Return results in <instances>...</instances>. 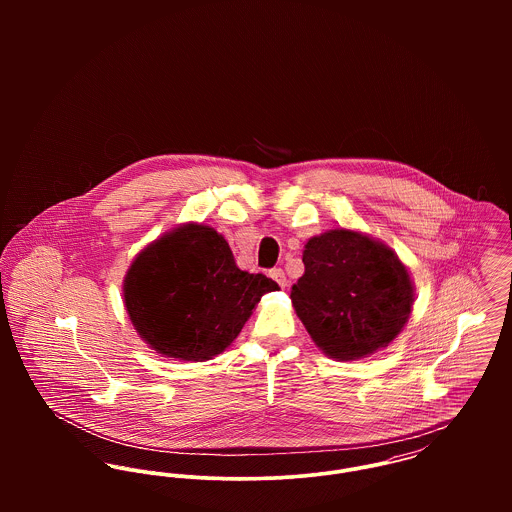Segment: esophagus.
I'll return each mask as SVG.
<instances>
[{"mask_svg": "<svg viewBox=\"0 0 512 512\" xmlns=\"http://www.w3.org/2000/svg\"><path fill=\"white\" fill-rule=\"evenodd\" d=\"M268 276H270L280 288H286V286H288V278H286V274H284L282 268H272V270L268 272Z\"/></svg>", "mask_w": 512, "mask_h": 512, "instance_id": "1", "label": "esophagus"}]
</instances>
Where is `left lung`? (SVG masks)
Wrapping results in <instances>:
<instances>
[{
	"mask_svg": "<svg viewBox=\"0 0 512 512\" xmlns=\"http://www.w3.org/2000/svg\"><path fill=\"white\" fill-rule=\"evenodd\" d=\"M303 264L305 274L290 297L323 353L339 361L361 359L402 331L414 290L388 246L353 230H329L305 244Z\"/></svg>",
	"mask_w": 512,
	"mask_h": 512,
	"instance_id": "1",
	"label": "left lung"
}]
</instances>
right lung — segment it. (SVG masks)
I'll return each mask as SVG.
<instances>
[{
	"label": "right lung",
	"instance_id": "1",
	"mask_svg": "<svg viewBox=\"0 0 512 512\" xmlns=\"http://www.w3.org/2000/svg\"><path fill=\"white\" fill-rule=\"evenodd\" d=\"M274 290V280L236 266L217 230L185 224L134 260L124 301L151 349L171 359L209 361L238 337L262 295Z\"/></svg>",
	"mask_w": 512,
	"mask_h": 512
}]
</instances>
